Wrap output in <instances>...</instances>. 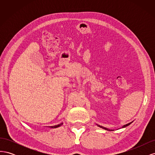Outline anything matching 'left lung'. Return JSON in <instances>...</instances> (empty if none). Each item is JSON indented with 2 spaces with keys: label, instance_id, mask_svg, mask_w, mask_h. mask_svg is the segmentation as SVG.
<instances>
[{
  "label": "left lung",
  "instance_id": "1",
  "mask_svg": "<svg viewBox=\"0 0 155 155\" xmlns=\"http://www.w3.org/2000/svg\"><path fill=\"white\" fill-rule=\"evenodd\" d=\"M133 121H131V122H130V123H129V124H126V125H123L122 127H121V128H125V127H127V126H129L131 123H133ZM98 127H100V128H102V129H105V130H112V129H108V128H107V127H103V126H101V125H97V124H96Z\"/></svg>",
  "mask_w": 155,
  "mask_h": 155
}]
</instances>
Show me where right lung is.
I'll return each instance as SVG.
<instances>
[{"mask_svg":"<svg viewBox=\"0 0 155 155\" xmlns=\"http://www.w3.org/2000/svg\"><path fill=\"white\" fill-rule=\"evenodd\" d=\"M63 123H61V124H58V125H54V126H48V127H49V128H51V129L58 128V127H59L61 126V125H63Z\"/></svg>","mask_w":155,"mask_h":155,"instance_id":"add662e5","label":"right lung"}]
</instances>
